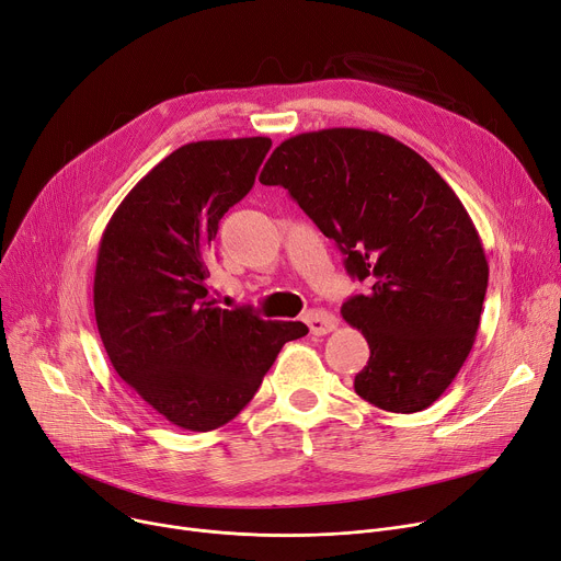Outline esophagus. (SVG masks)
I'll use <instances>...</instances> for the list:
<instances>
[{"mask_svg": "<svg viewBox=\"0 0 561 561\" xmlns=\"http://www.w3.org/2000/svg\"><path fill=\"white\" fill-rule=\"evenodd\" d=\"M304 321L308 323L312 335H328V333H333L335 328H337V319L331 312H323V310L306 312Z\"/></svg>", "mask_w": 561, "mask_h": 561, "instance_id": "esophagus-1", "label": "esophagus"}]
</instances>
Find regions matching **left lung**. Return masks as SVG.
<instances>
[{"instance_id":"obj_1","label":"left lung","mask_w":561,"mask_h":561,"mask_svg":"<svg viewBox=\"0 0 561 561\" xmlns=\"http://www.w3.org/2000/svg\"><path fill=\"white\" fill-rule=\"evenodd\" d=\"M260 183L283 185L369 280L342 317L371 348L359 399L412 414L431 408L469 357L489 265L450 185L414 149L365 128H321L280 142Z\"/></svg>"}]
</instances>
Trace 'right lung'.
<instances>
[{"mask_svg":"<svg viewBox=\"0 0 561 561\" xmlns=\"http://www.w3.org/2000/svg\"><path fill=\"white\" fill-rule=\"evenodd\" d=\"M270 147L262 136L179 147L124 196L99 242L92 301L111 365L183 431L236 419L283 344L308 335L301 321L221 310L208 294L219 219Z\"/></svg>","mask_w":561,"mask_h":561,"instance_id":"obj_1","label":"right lung"}]
</instances>
